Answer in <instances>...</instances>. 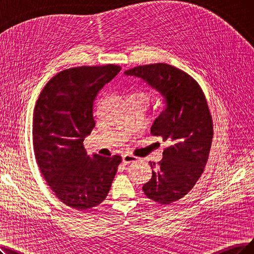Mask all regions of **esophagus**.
<instances>
[{
	"label": "esophagus",
	"instance_id": "esophagus-1",
	"mask_svg": "<svg viewBox=\"0 0 254 254\" xmlns=\"http://www.w3.org/2000/svg\"><path fill=\"white\" fill-rule=\"evenodd\" d=\"M138 158L132 154H124L123 155V162L124 164H129V162H134Z\"/></svg>",
	"mask_w": 254,
	"mask_h": 254
}]
</instances>
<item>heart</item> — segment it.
<instances>
[{"mask_svg":"<svg viewBox=\"0 0 254 254\" xmlns=\"http://www.w3.org/2000/svg\"><path fill=\"white\" fill-rule=\"evenodd\" d=\"M131 96H134L136 98H139V99H143L145 101H147V102H149L151 97H150V94L147 93L146 90H137V92H134L132 94H130Z\"/></svg>","mask_w":254,"mask_h":254,"instance_id":"heart-1","label":"heart"}]
</instances>
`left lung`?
I'll return each mask as SVG.
<instances>
[{
	"label": "left lung",
	"mask_w": 254,
	"mask_h": 254,
	"mask_svg": "<svg viewBox=\"0 0 254 254\" xmlns=\"http://www.w3.org/2000/svg\"><path fill=\"white\" fill-rule=\"evenodd\" d=\"M125 74L144 79L164 101L151 133L170 146L143 190L157 203L171 204L194 188L206 165L214 126L205 95L194 78L167 64L138 65Z\"/></svg>",
	"instance_id": "obj_1"
}]
</instances>
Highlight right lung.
Returning a JSON list of instances; mask_svg holds the SVG:
<instances>
[{
	"mask_svg": "<svg viewBox=\"0 0 254 254\" xmlns=\"http://www.w3.org/2000/svg\"><path fill=\"white\" fill-rule=\"evenodd\" d=\"M120 65L77 66L55 75L36 101L32 141L40 172L57 198L78 210L102 203L122 157L92 159L83 140L94 129V101Z\"/></svg>",
	"mask_w": 254,
	"mask_h": 254,
	"instance_id": "obj_1",
	"label": "right lung"
}]
</instances>
